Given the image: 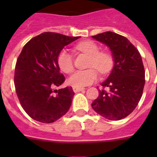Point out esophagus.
<instances>
[{
    "instance_id": "1",
    "label": "esophagus",
    "mask_w": 157,
    "mask_h": 157,
    "mask_svg": "<svg viewBox=\"0 0 157 157\" xmlns=\"http://www.w3.org/2000/svg\"><path fill=\"white\" fill-rule=\"evenodd\" d=\"M73 91L75 93H77V92H80V91H82V90H85L86 89L85 88H78V87H73L72 88Z\"/></svg>"
}]
</instances>
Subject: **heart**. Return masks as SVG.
<instances>
[{
  "label": "heart",
  "mask_w": 157,
  "mask_h": 157,
  "mask_svg": "<svg viewBox=\"0 0 157 157\" xmlns=\"http://www.w3.org/2000/svg\"><path fill=\"white\" fill-rule=\"evenodd\" d=\"M76 49L80 52L88 55L87 67L93 68L76 71L67 79V83L70 86L82 88L94 83L98 79V73L95 69L101 74H107L112 70L114 63L112 55L107 51H99V46L93 40L81 41L76 45ZM57 62L59 68L65 73L69 74L73 71L72 57L67 50H63L59 52Z\"/></svg>",
  "instance_id": "b5f03b06"
}]
</instances>
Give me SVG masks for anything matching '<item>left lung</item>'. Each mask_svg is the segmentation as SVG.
<instances>
[{
  "mask_svg": "<svg viewBox=\"0 0 157 157\" xmlns=\"http://www.w3.org/2000/svg\"><path fill=\"white\" fill-rule=\"evenodd\" d=\"M92 37L109 47L114 59L112 72L101 86L91 106L98 114L111 121L131 113L140 101L145 85V71L139 50L126 37L112 32Z\"/></svg>",
  "mask_w": 157,
  "mask_h": 157,
  "instance_id": "obj_1",
  "label": "left lung"
}]
</instances>
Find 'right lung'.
Here are the masks:
<instances>
[{
  "label": "right lung",
  "mask_w": 157,
  "mask_h": 157,
  "mask_svg": "<svg viewBox=\"0 0 157 157\" xmlns=\"http://www.w3.org/2000/svg\"><path fill=\"white\" fill-rule=\"evenodd\" d=\"M78 38L44 33L23 46L16 63L14 86L22 107L33 120L52 123L71 107L75 94L72 88L54 90L65 81L57 58L64 46Z\"/></svg>",
  "instance_id": "right-lung-1"
}]
</instances>
